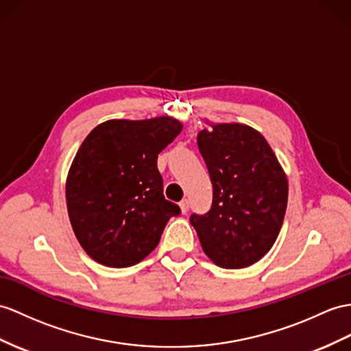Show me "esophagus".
Wrapping results in <instances>:
<instances>
[{"label":"esophagus","mask_w":351,"mask_h":351,"mask_svg":"<svg viewBox=\"0 0 351 351\" xmlns=\"http://www.w3.org/2000/svg\"><path fill=\"white\" fill-rule=\"evenodd\" d=\"M178 207H180V211L183 213V215H186L187 210H189V201H187V199L180 201V204H178Z\"/></svg>","instance_id":"esophagus-1"}]
</instances>
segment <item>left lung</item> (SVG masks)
<instances>
[{
  "label": "left lung",
  "instance_id": "left-lung-1",
  "mask_svg": "<svg viewBox=\"0 0 351 351\" xmlns=\"http://www.w3.org/2000/svg\"><path fill=\"white\" fill-rule=\"evenodd\" d=\"M198 134L213 184V205L191 216L204 253L220 268H245L274 245L285 220L289 182L268 141L244 123H215Z\"/></svg>",
  "mask_w": 351,
  "mask_h": 351
}]
</instances>
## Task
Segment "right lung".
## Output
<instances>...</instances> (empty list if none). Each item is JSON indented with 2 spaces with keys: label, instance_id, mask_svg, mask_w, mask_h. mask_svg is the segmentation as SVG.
<instances>
[{
  "label": "right lung",
  "instance_id": "add662e5",
  "mask_svg": "<svg viewBox=\"0 0 351 351\" xmlns=\"http://www.w3.org/2000/svg\"><path fill=\"white\" fill-rule=\"evenodd\" d=\"M182 128L171 116L110 119L83 140L68 171L65 199L89 258L126 268L156 249L167 221L180 215L164 196L158 155Z\"/></svg>",
  "mask_w": 351,
  "mask_h": 351
}]
</instances>
